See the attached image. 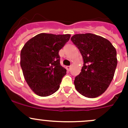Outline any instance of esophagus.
Segmentation results:
<instances>
[{"instance_id":"obj_1","label":"esophagus","mask_w":128,"mask_h":128,"mask_svg":"<svg viewBox=\"0 0 128 128\" xmlns=\"http://www.w3.org/2000/svg\"><path fill=\"white\" fill-rule=\"evenodd\" d=\"M70 69H71V67L70 66H66V69L68 71H69L70 70Z\"/></svg>"}]
</instances>
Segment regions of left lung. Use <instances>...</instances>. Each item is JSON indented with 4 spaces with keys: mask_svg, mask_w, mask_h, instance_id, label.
<instances>
[{
    "mask_svg": "<svg viewBox=\"0 0 128 128\" xmlns=\"http://www.w3.org/2000/svg\"><path fill=\"white\" fill-rule=\"evenodd\" d=\"M70 40L84 61L80 73L75 77L76 90L86 97H97L113 78L117 66L116 49L108 40L92 33L74 34Z\"/></svg>",
    "mask_w": 128,
    "mask_h": 128,
    "instance_id": "1",
    "label": "left lung"
}]
</instances>
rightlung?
Instances as JSON below:
<instances>
[{
    "label": "right lung",
    "instance_id": "right-lung-1",
    "mask_svg": "<svg viewBox=\"0 0 128 128\" xmlns=\"http://www.w3.org/2000/svg\"><path fill=\"white\" fill-rule=\"evenodd\" d=\"M70 35L40 33L28 40L20 53V66L31 89L41 96L55 93L66 69L60 64L59 51Z\"/></svg>",
    "mask_w": 128,
    "mask_h": 128
}]
</instances>
